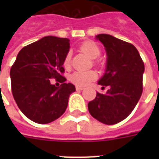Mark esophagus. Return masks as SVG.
<instances>
[{"instance_id": "34e87169", "label": "esophagus", "mask_w": 159, "mask_h": 159, "mask_svg": "<svg viewBox=\"0 0 159 159\" xmlns=\"http://www.w3.org/2000/svg\"><path fill=\"white\" fill-rule=\"evenodd\" d=\"M83 89H84V88H83V87H79V86L76 87V91H82V90H83Z\"/></svg>"}]
</instances>
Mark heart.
Listing matches in <instances>:
<instances>
[{
	"instance_id": "heart-1",
	"label": "heart",
	"mask_w": 159,
	"mask_h": 159,
	"mask_svg": "<svg viewBox=\"0 0 159 159\" xmlns=\"http://www.w3.org/2000/svg\"><path fill=\"white\" fill-rule=\"evenodd\" d=\"M80 50L86 53L90 59H97L100 55V50L99 45L94 42H85L80 46ZM71 65V52L70 51L66 52L63 59V66L66 69H69ZM97 78V74L93 70L88 71H75L70 76V80L75 85L79 87H84L89 85Z\"/></svg>"
}]
</instances>
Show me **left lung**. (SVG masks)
Returning a JSON list of instances; mask_svg holds the SVG:
<instances>
[{
    "label": "left lung",
    "mask_w": 159,
    "mask_h": 159,
    "mask_svg": "<svg viewBox=\"0 0 159 159\" xmlns=\"http://www.w3.org/2000/svg\"><path fill=\"white\" fill-rule=\"evenodd\" d=\"M96 39L103 43L107 55L106 73L98 84L109 89L106 94L97 93L88 108L95 119L111 125L125 119L138 103L145 66L133 44L107 34L97 35Z\"/></svg>",
    "instance_id": "8db88e82"
}]
</instances>
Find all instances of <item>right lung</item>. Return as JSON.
<instances>
[{
    "mask_svg": "<svg viewBox=\"0 0 159 159\" xmlns=\"http://www.w3.org/2000/svg\"><path fill=\"white\" fill-rule=\"evenodd\" d=\"M70 40L45 36L24 47L10 70L11 86L18 107L29 119L40 124L51 123L66 111L70 94L76 88L65 83L63 59ZM55 78L62 84L50 83Z\"/></svg>",
    "mask_w": 159,
    "mask_h": 159,
    "instance_id": "obj_1",
    "label": "right lung"
}]
</instances>
